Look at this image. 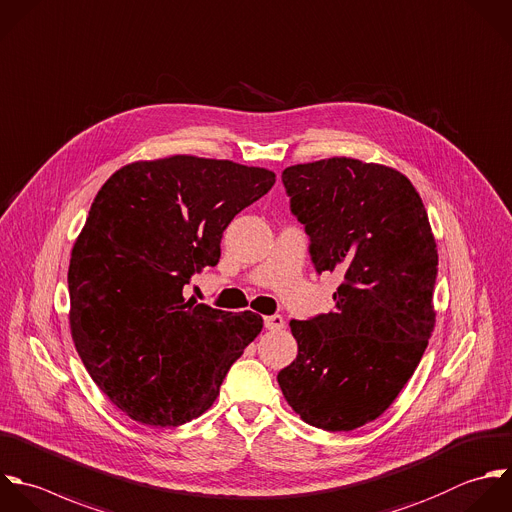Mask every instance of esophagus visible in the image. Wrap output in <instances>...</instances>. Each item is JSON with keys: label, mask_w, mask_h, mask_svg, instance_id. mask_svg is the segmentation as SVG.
Returning a JSON list of instances; mask_svg holds the SVG:
<instances>
[{"label": "esophagus", "mask_w": 512, "mask_h": 512, "mask_svg": "<svg viewBox=\"0 0 512 512\" xmlns=\"http://www.w3.org/2000/svg\"><path fill=\"white\" fill-rule=\"evenodd\" d=\"M263 323H265V329H269V331H279L285 327V321L281 315H269L263 319Z\"/></svg>", "instance_id": "esophagus-1"}]
</instances>
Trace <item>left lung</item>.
<instances>
[{
    "label": "left lung",
    "instance_id": "8db88e82",
    "mask_svg": "<svg viewBox=\"0 0 512 512\" xmlns=\"http://www.w3.org/2000/svg\"><path fill=\"white\" fill-rule=\"evenodd\" d=\"M315 271H339L335 311L291 321L297 359L279 375L291 409L325 431L381 417L413 377L435 327L437 243L397 169L331 157L281 175Z\"/></svg>",
    "mask_w": 512,
    "mask_h": 512
}]
</instances>
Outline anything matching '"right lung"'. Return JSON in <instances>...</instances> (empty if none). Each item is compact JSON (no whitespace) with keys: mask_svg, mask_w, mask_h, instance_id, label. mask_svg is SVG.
I'll use <instances>...</instances> for the list:
<instances>
[{"mask_svg":"<svg viewBox=\"0 0 512 512\" xmlns=\"http://www.w3.org/2000/svg\"><path fill=\"white\" fill-rule=\"evenodd\" d=\"M273 183L263 167L173 155L121 167L95 195L69 261L71 337L133 421L177 427L203 415L261 333L259 315L185 301V287L219 263L227 225Z\"/></svg>","mask_w":512,"mask_h":512,"instance_id":"obj_1","label":"right lung"}]
</instances>
